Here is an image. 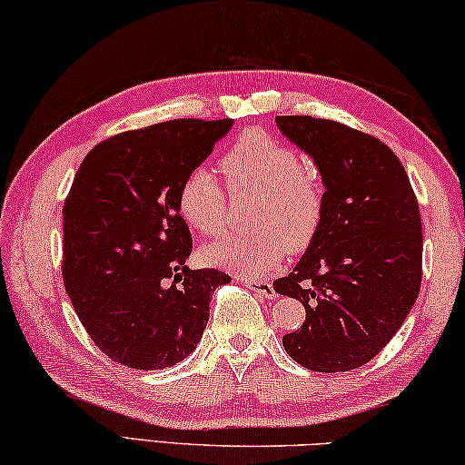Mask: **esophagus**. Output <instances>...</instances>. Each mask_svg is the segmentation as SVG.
<instances>
[{"instance_id":"1","label":"esophagus","mask_w":465,"mask_h":465,"mask_svg":"<svg viewBox=\"0 0 465 465\" xmlns=\"http://www.w3.org/2000/svg\"><path fill=\"white\" fill-rule=\"evenodd\" d=\"M244 282V285L248 287V290H252L254 293H259V296L262 298H277L275 296V290H272V283L269 282H262V279H242Z\"/></svg>"}]
</instances>
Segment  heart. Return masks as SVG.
I'll return each instance as SVG.
<instances>
[{"label": "heart", "instance_id": "heart-1", "mask_svg": "<svg viewBox=\"0 0 465 465\" xmlns=\"http://www.w3.org/2000/svg\"><path fill=\"white\" fill-rule=\"evenodd\" d=\"M221 169L235 193L256 194L250 211L254 230L204 246V262L256 277L275 269L290 250L304 252L312 244L325 219V193L292 146L259 130L246 132L221 157ZM178 209L206 238L225 230L227 194L211 169L196 167L183 178Z\"/></svg>", "mask_w": 465, "mask_h": 465}]
</instances>
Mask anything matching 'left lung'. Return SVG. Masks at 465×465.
Here are the masks:
<instances>
[{
	"mask_svg": "<svg viewBox=\"0 0 465 465\" xmlns=\"http://www.w3.org/2000/svg\"><path fill=\"white\" fill-rule=\"evenodd\" d=\"M325 183L321 232L272 287L302 302L306 321L283 348L308 371L345 372L391 341L422 282V223L408 173L385 143L311 115H277Z\"/></svg>",
	"mask_w": 465,
	"mask_h": 465,
	"instance_id": "1",
	"label": "left lung"
}]
</instances>
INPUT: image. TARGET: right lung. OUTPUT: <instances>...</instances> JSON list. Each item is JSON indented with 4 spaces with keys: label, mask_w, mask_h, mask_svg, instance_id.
<instances>
[{
    "label": "right lung",
    "mask_w": 465,
    "mask_h": 465,
    "mask_svg": "<svg viewBox=\"0 0 465 465\" xmlns=\"http://www.w3.org/2000/svg\"><path fill=\"white\" fill-rule=\"evenodd\" d=\"M233 120H172L103 140L64 204L65 292L97 348L128 368L161 371L196 350L209 302L232 282L188 269L193 235L178 209L186 175Z\"/></svg>",
    "instance_id": "obj_1"
}]
</instances>
